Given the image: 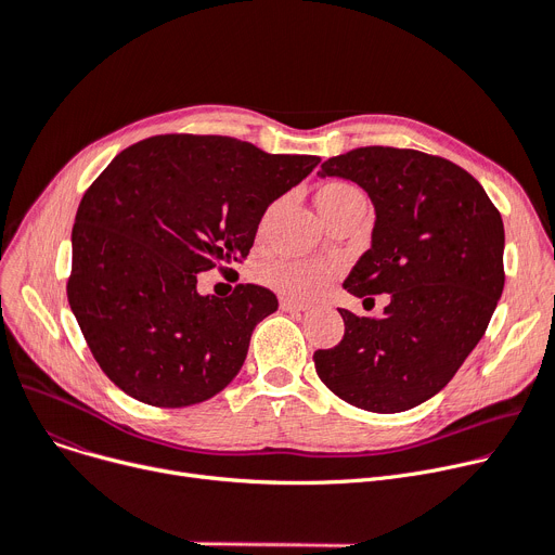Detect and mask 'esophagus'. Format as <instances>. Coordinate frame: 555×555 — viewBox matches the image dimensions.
<instances>
[{
	"label": "esophagus",
	"instance_id": "34e87169",
	"mask_svg": "<svg viewBox=\"0 0 555 555\" xmlns=\"http://www.w3.org/2000/svg\"><path fill=\"white\" fill-rule=\"evenodd\" d=\"M280 309H282V311H309V305H307V302H300V300L280 298Z\"/></svg>",
	"mask_w": 555,
	"mask_h": 555
}]
</instances>
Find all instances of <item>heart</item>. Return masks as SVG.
Returning a JSON list of instances; mask_svg holds the SVG:
<instances>
[{"instance_id":"b5f03b06","label":"heart","mask_w":555,"mask_h":555,"mask_svg":"<svg viewBox=\"0 0 555 555\" xmlns=\"http://www.w3.org/2000/svg\"><path fill=\"white\" fill-rule=\"evenodd\" d=\"M356 204H365V199H363V192L349 181H327L322 183L315 192V206L324 217V221H327L334 212ZM271 215H273V208H269L267 215L262 217V223H259V235L267 233ZM338 273H340V267L338 262H334V259H275V262H269L259 269V282L282 293V296L307 300L318 296V293Z\"/></svg>"}]
</instances>
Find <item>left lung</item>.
<instances>
[{"label": "left lung", "instance_id": "8db88e82", "mask_svg": "<svg viewBox=\"0 0 555 555\" xmlns=\"http://www.w3.org/2000/svg\"><path fill=\"white\" fill-rule=\"evenodd\" d=\"M361 185L374 206L372 246L345 288L387 293L383 318L338 309L345 336L318 349L320 380L370 412H403L457 374L504 288V223L486 190L452 160L416 150L358 147L318 172Z\"/></svg>", "mask_w": 555, "mask_h": 555}]
</instances>
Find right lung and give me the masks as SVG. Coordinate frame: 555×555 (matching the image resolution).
I'll list each match as a JSON object with an SVG mask.
<instances>
[{
  "label": "right lung",
  "instance_id": "1",
  "mask_svg": "<svg viewBox=\"0 0 555 555\" xmlns=\"http://www.w3.org/2000/svg\"><path fill=\"white\" fill-rule=\"evenodd\" d=\"M320 158L228 137L166 134L122 150L80 202L67 284L82 336L114 385L156 408L212 399L242 370L264 286L202 296L197 273L248 255L267 208Z\"/></svg>",
  "mask_w": 555,
  "mask_h": 555
}]
</instances>
